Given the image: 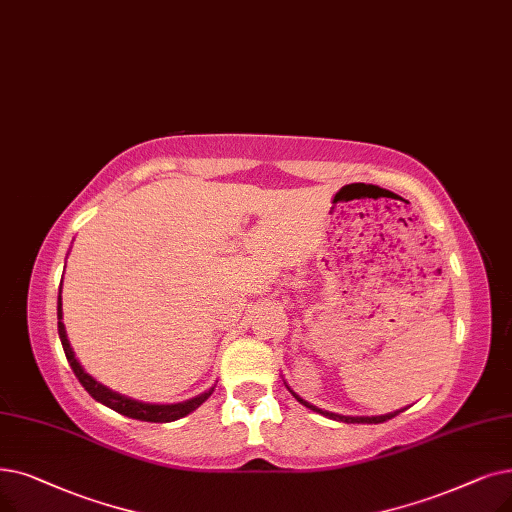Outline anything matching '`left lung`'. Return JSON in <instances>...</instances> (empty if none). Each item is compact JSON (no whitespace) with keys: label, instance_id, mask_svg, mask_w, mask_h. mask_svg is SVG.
<instances>
[{"label":"left lung","instance_id":"1","mask_svg":"<svg viewBox=\"0 0 512 512\" xmlns=\"http://www.w3.org/2000/svg\"><path fill=\"white\" fill-rule=\"evenodd\" d=\"M286 389L291 391V387L286 385ZM295 397H297V402H301L305 408H309V410H314V412H318V414H322V416H328V418H335V420H341V422H358V425H379V422H385V420H389V418H393V416H397L399 412L402 410H397V412H391V414H383V416H341V414H335V412H328V410H322V408H318V406H311L309 402H305V399H301L295 391H291Z\"/></svg>","mask_w":512,"mask_h":512}]
</instances>
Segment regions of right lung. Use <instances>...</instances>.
<instances>
[{
  "label": "right lung",
  "mask_w": 512,
  "mask_h": 512,
  "mask_svg": "<svg viewBox=\"0 0 512 512\" xmlns=\"http://www.w3.org/2000/svg\"><path fill=\"white\" fill-rule=\"evenodd\" d=\"M58 335H60V343H62L66 360H69L75 376L79 379V383L85 387V391L90 393L96 399V402L108 406L110 410H115L123 416L136 418V420H146V422H171V420L184 418L186 414L194 412L203 402H207L209 395L215 389V387H211L209 391L196 395L192 399H186V402H180V404H146V402H138V399L125 397V395H121L113 389L104 387L102 383H98L94 379V376L87 374L75 358V351H73L69 339H66V330H64V324H62V299H60V295H58Z\"/></svg>",
  "instance_id": "obj_1"
}]
</instances>
